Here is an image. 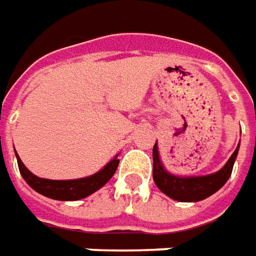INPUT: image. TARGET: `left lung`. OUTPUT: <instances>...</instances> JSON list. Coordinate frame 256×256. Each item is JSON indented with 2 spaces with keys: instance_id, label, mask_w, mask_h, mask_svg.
I'll return each instance as SVG.
<instances>
[{
  "instance_id": "1",
  "label": "left lung",
  "mask_w": 256,
  "mask_h": 256,
  "mask_svg": "<svg viewBox=\"0 0 256 256\" xmlns=\"http://www.w3.org/2000/svg\"><path fill=\"white\" fill-rule=\"evenodd\" d=\"M238 148H240V144L231 155V158L228 160V162L225 164V166L218 172L206 175V176L180 178V176L168 174L164 170L162 164L160 161L158 148L155 144L152 150L154 182L165 195H168L172 200L181 202H196L205 200L210 195H212L214 192L218 191L231 176L234 162H235V158L238 154Z\"/></svg>"
}]
</instances>
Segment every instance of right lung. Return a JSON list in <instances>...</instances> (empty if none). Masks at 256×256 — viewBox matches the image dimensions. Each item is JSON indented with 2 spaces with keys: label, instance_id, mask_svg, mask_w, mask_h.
<instances>
[{
  "label": "right lung",
  "instance_id": "obj_1",
  "mask_svg": "<svg viewBox=\"0 0 256 256\" xmlns=\"http://www.w3.org/2000/svg\"><path fill=\"white\" fill-rule=\"evenodd\" d=\"M18 168L22 175L26 184L40 192L41 195H45L48 198L58 200V201H78L82 200L85 196L91 195L92 192L98 191L100 188H102L106 182L112 178V175L118 168L120 160L114 158L111 162H108L102 170L96 174H94L91 176L81 178V180H72V181H52V180H44V178H38L35 176L32 172H30L22 161L18 158Z\"/></svg>",
  "mask_w": 256,
  "mask_h": 256
}]
</instances>
